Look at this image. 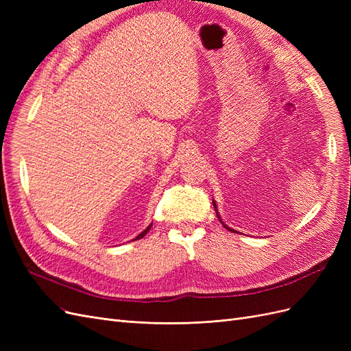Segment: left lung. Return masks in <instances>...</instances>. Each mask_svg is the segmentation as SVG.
Listing matches in <instances>:
<instances>
[{
    "instance_id": "left-lung-1",
    "label": "left lung",
    "mask_w": 351,
    "mask_h": 351,
    "mask_svg": "<svg viewBox=\"0 0 351 351\" xmlns=\"http://www.w3.org/2000/svg\"><path fill=\"white\" fill-rule=\"evenodd\" d=\"M212 204H214V208H215V210H217V204H215V202H214V200H212ZM217 217H218V218H219V221H221V217L218 215V210H217ZM221 222H222V221H221ZM222 226H224V227H226L227 230H230V231H232V232H237V231H234V230H231V228H228V227H227V226L224 224V222H222Z\"/></svg>"
}]
</instances>
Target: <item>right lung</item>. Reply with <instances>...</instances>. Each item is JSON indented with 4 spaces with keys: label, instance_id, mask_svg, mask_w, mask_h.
Listing matches in <instances>:
<instances>
[{
    "label": "right lung",
    "instance_id": "right-lung-1",
    "mask_svg": "<svg viewBox=\"0 0 351 351\" xmlns=\"http://www.w3.org/2000/svg\"><path fill=\"white\" fill-rule=\"evenodd\" d=\"M151 227H152V224H151V226H149V227H147V228H146V230H145V231H142V232H141V234H139V236H137V237H136V239H142V237H145V236H146V232H147V231H149V230H151Z\"/></svg>",
    "mask_w": 351,
    "mask_h": 351
}]
</instances>
